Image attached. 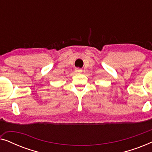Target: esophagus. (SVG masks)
I'll return each mask as SVG.
<instances>
[{
  "label": "esophagus",
  "mask_w": 152,
  "mask_h": 152,
  "mask_svg": "<svg viewBox=\"0 0 152 152\" xmlns=\"http://www.w3.org/2000/svg\"><path fill=\"white\" fill-rule=\"evenodd\" d=\"M75 72L77 73H81V72H82V70L80 69V68H76Z\"/></svg>",
  "instance_id": "esophagus-1"
}]
</instances>
